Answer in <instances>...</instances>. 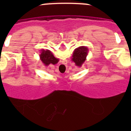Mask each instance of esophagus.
Returning a JSON list of instances; mask_svg holds the SVG:
<instances>
[{"label":"esophagus","mask_w":131,"mask_h":131,"mask_svg":"<svg viewBox=\"0 0 131 131\" xmlns=\"http://www.w3.org/2000/svg\"><path fill=\"white\" fill-rule=\"evenodd\" d=\"M62 62H63V63H63V64L61 65V66H62V67H65V66H66V65H64L65 64V62H64V63H63V62H65V61H62Z\"/></svg>","instance_id":"obj_1"}]
</instances>
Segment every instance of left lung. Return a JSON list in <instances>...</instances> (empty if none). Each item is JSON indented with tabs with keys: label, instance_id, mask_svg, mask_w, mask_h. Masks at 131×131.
<instances>
[{
	"label": "left lung",
	"instance_id": "left-lung-1",
	"mask_svg": "<svg viewBox=\"0 0 131 131\" xmlns=\"http://www.w3.org/2000/svg\"><path fill=\"white\" fill-rule=\"evenodd\" d=\"M89 53L87 47L81 46L75 48L73 53L71 60L78 67H81L86 59V56Z\"/></svg>",
	"mask_w": 131,
	"mask_h": 131
}]
</instances>
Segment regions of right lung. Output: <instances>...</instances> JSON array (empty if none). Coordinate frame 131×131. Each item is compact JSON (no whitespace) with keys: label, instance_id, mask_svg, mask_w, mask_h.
<instances>
[{"label":"right lung","instance_id":"add662e5","mask_svg":"<svg viewBox=\"0 0 131 131\" xmlns=\"http://www.w3.org/2000/svg\"><path fill=\"white\" fill-rule=\"evenodd\" d=\"M40 59L45 66H48L52 63L55 65L59 62V60L54 56L52 53L48 50H41L40 52Z\"/></svg>","mask_w":131,"mask_h":131}]
</instances>
